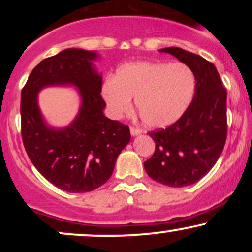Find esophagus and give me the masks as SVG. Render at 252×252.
<instances>
[{
  "instance_id": "esophagus-1",
  "label": "esophagus",
  "mask_w": 252,
  "mask_h": 252,
  "mask_svg": "<svg viewBox=\"0 0 252 252\" xmlns=\"http://www.w3.org/2000/svg\"><path fill=\"white\" fill-rule=\"evenodd\" d=\"M130 134H131V136H137L141 134V130L136 128H130Z\"/></svg>"
}]
</instances>
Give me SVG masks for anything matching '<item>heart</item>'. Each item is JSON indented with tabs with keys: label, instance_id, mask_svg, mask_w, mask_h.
Returning <instances> with one entry per match:
<instances>
[{
	"label": "heart",
	"instance_id": "b5f03b06",
	"mask_svg": "<svg viewBox=\"0 0 252 252\" xmlns=\"http://www.w3.org/2000/svg\"><path fill=\"white\" fill-rule=\"evenodd\" d=\"M195 92V76L182 63L135 62L124 63L115 78L104 80L102 98L112 118L131 110V99L143 123L166 128L184 116Z\"/></svg>",
	"mask_w": 252,
	"mask_h": 252
}]
</instances>
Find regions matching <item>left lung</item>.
I'll use <instances>...</instances> for the list:
<instances>
[{
  "label": "left lung",
  "mask_w": 252,
  "mask_h": 252,
  "mask_svg": "<svg viewBox=\"0 0 252 252\" xmlns=\"http://www.w3.org/2000/svg\"><path fill=\"white\" fill-rule=\"evenodd\" d=\"M180 60L195 76L189 108L167 129L149 132L155 153L144 162L153 180L169 187L195 184L215 166L226 141V90L216 66L179 47L160 50Z\"/></svg>",
  "instance_id": "left-lung-1"
}]
</instances>
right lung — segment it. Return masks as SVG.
Segmentation results:
<instances>
[{
	"label": "right lung",
	"mask_w": 252,
	"mask_h": 252,
	"mask_svg": "<svg viewBox=\"0 0 252 252\" xmlns=\"http://www.w3.org/2000/svg\"><path fill=\"white\" fill-rule=\"evenodd\" d=\"M94 51L67 48L42 60L21 92L22 141L28 158L43 178L58 189L85 193L105 184L118 155L130 142L128 126L104 115L102 73ZM76 87L81 105L66 127L51 126L38 106L46 87Z\"/></svg>",
	"instance_id": "obj_1"
}]
</instances>
